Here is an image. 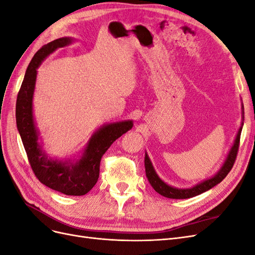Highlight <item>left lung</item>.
I'll return each mask as SVG.
<instances>
[{"label":"left lung","instance_id":"1","mask_svg":"<svg viewBox=\"0 0 255 255\" xmlns=\"http://www.w3.org/2000/svg\"><path fill=\"white\" fill-rule=\"evenodd\" d=\"M242 107H243V120H244V105H242ZM243 126H244V122H242V127L238 129L232 148L230 149L225 163H223V165L221 166L218 172L216 173L214 176L210 177V179H206L202 182H200L197 185H195V186H192L190 188H176V187L170 186V185L165 183L157 175L156 171L154 170V167L151 163L148 154H146V152H145V154H144L145 175H146V177H148V181L151 184V186L154 188V190L158 192L159 195L164 196L166 198H170V199H188V198L196 197L198 195H201V194H203V192L207 191L208 189L213 188L214 186H216V185L219 184L223 179H225V177L228 175V173L231 171V169H232V167L235 163Z\"/></svg>","mask_w":255,"mask_h":255}]
</instances>
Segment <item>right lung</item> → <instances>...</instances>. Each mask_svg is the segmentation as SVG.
Instances as JSON below:
<instances>
[{
	"label": "right lung",
	"mask_w": 255,
	"mask_h": 255,
	"mask_svg": "<svg viewBox=\"0 0 255 255\" xmlns=\"http://www.w3.org/2000/svg\"><path fill=\"white\" fill-rule=\"evenodd\" d=\"M63 37L38 50L26 69L16 104V121L28 161L37 179L51 189L67 196H84L95 186L100 174V161L112 143L133 128L132 120L107 123L90 137L78 159L58 160L47 155L39 142V130L33 115V97L37 69L50 54L73 42Z\"/></svg>",
	"instance_id": "1"
}]
</instances>
